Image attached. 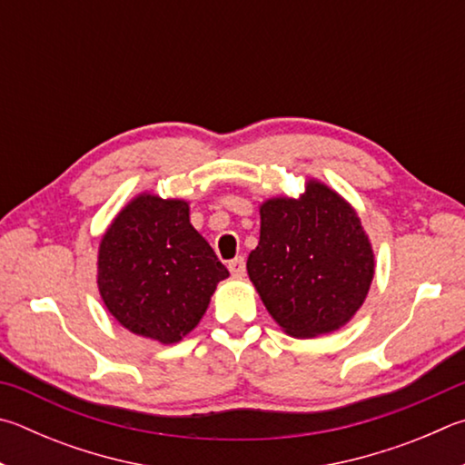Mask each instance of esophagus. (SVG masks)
Masks as SVG:
<instances>
[{"mask_svg":"<svg viewBox=\"0 0 465 465\" xmlns=\"http://www.w3.org/2000/svg\"><path fill=\"white\" fill-rule=\"evenodd\" d=\"M227 268H230V272L233 276H243V274H246V260H243V256L233 258Z\"/></svg>","mask_w":465,"mask_h":465,"instance_id":"34e87169","label":"esophagus"}]
</instances>
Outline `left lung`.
<instances>
[{
    "label": "left lung",
    "instance_id": "1",
    "mask_svg": "<svg viewBox=\"0 0 465 465\" xmlns=\"http://www.w3.org/2000/svg\"><path fill=\"white\" fill-rule=\"evenodd\" d=\"M248 276L278 325L292 337L337 331L358 313L374 278V250L348 201L309 179L297 199L260 205V242Z\"/></svg>",
    "mask_w": 465,
    "mask_h": 465
}]
</instances>
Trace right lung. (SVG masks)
I'll return each mask as SVG.
<instances>
[{"instance_id": "right-lung-1", "label": "right lung", "mask_w": 465, "mask_h": 465, "mask_svg": "<svg viewBox=\"0 0 465 465\" xmlns=\"http://www.w3.org/2000/svg\"><path fill=\"white\" fill-rule=\"evenodd\" d=\"M230 276L189 219L184 199L140 193L99 243L97 286L128 331L176 343L199 325L217 282Z\"/></svg>"}]
</instances>
